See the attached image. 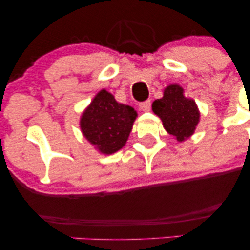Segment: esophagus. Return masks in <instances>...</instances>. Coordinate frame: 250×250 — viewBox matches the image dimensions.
<instances>
[{
    "mask_svg": "<svg viewBox=\"0 0 250 250\" xmlns=\"http://www.w3.org/2000/svg\"><path fill=\"white\" fill-rule=\"evenodd\" d=\"M150 105H151V102L148 100V101L140 103V109H141L142 111H149L150 110Z\"/></svg>",
    "mask_w": 250,
    "mask_h": 250,
    "instance_id": "esophagus-1",
    "label": "esophagus"
}]
</instances>
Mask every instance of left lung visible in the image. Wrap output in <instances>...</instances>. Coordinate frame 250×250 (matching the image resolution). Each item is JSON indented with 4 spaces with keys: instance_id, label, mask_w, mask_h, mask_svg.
<instances>
[{
    "instance_id": "1",
    "label": "left lung",
    "mask_w": 250,
    "mask_h": 250,
    "mask_svg": "<svg viewBox=\"0 0 250 250\" xmlns=\"http://www.w3.org/2000/svg\"><path fill=\"white\" fill-rule=\"evenodd\" d=\"M155 115L161 119L168 134L179 142H185L195 133L200 122V110L193 99L185 95L180 84H169L163 90L161 99L151 104Z\"/></svg>"
}]
</instances>
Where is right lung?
Here are the masks:
<instances>
[{"label":"right lung","instance_id":"obj_1","mask_svg":"<svg viewBox=\"0 0 250 250\" xmlns=\"http://www.w3.org/2000/svg\"><path fill=\"white\" fill-rule=\"evenodd\" d=\"M136 117L133 107L117 102L113 94L102 89L83 110L80 128L100 154L110 155L125 147Z\"/></svg>","mask_w":250,"mask_h":250}]
</instances>
